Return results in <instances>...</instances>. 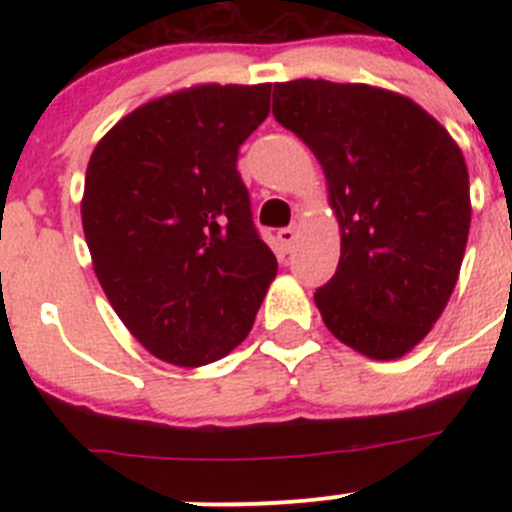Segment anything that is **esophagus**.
<instances>
[{"label": "esophagus", "instance_id": "1", "mask_svg": "<svg viewBox=\"0 0 512 512\" xmlns=\"http://www.w3.org/2000/svg\"><path fill=\"white\" fill-rule=\"evenodd\" d=\"M277 240L282 242V247H285V250H292V245L294 242H297V227H282L280 232H277Z\"/></svg>", "mask_w": 512, "mask_h": 512}]
</instances>
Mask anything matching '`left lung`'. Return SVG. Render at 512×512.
Instances as JSON below:
<instances>
[{
	"instance_id": "left-lung-1",
	"label": "left lung",
	"mask_w": 512,
	"mask_h": 512,
	"mask_svg": "<svg viewBox=\"0 0 512 512\" xmlns=\"http://www.w3.org/2000/svg\"><path fill=\"white\" fill-rule=\"evenodd\" d=\"M272 113L322 163L342 257L314 292L329 332L371 359L416 347L451 299L471 227L461 148L411 98L366 84H275Z\"/></svg>"
}]
</instances>
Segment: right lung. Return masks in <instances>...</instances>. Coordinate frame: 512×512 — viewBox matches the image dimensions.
<instances>
[{
    "instance_id": "obj_1",
    "label": "right lung",
    "mask_w": 512,
    "mask_h": 512,
    "mask_svg": "<svg viewBox=\"0 0 512 512\" xmlns=\"http://www.w3.org/2000/svg\"><path fill=\"white\" fill-rule=\"evenodd\" d=\"M270 89L175 91L121 118L91 153L81 220L96 277L128 332L168 364L230 354L277 275L237 173Z\"/></svg>"
}]
</instances>
